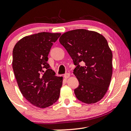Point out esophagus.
Masks as SVG:
<instances>
[{
	"label": "esophagus",
	"instance_id": "1",
	"mask_svg": "<svg viewBox=\"0 0 131 131\" xmlns=\"http://www.w3.org/2000/svg\"><path fill=\"white\" fill-rule=\"evenodd\" d=\"M70 76V73H66V74H64V78H65V79H68Z\"/></svg>",
	"mask_w": 131,
	"mask_h": 131
}]
</instances>
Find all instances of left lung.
<instances>
[{"instance_id":"8db88e82","label":"left lung","mask_w":131,"mask_h":131,"mask_svg":"<svg viewBox=\"0 0 131 131\" xmlns=\"http://www.w3.org/2000/svg\"><path fill=\"white\" fill-rule=\"evenodd\" d=\"M59 41L76 66L73 71L79 84L74 89L76 98L88 104L100 101L112 76L113 54L107 40L98 32L79 29L64 32Z\"/></svg>"}]
</instances>
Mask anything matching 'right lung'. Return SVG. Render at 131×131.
Returning <instances> with one entry per match:
<instances>
[{
	"mask_svg": "<svg viewBox=\"0 0 131 131\" xmlns=\"http://www.w3.org/2000/svg\"><path fill=\"white\" fill-rule=\"evenodd\" d=\"M60 35L39 32L24 37L13 48L12 67L19 90L28 102L40 108L52 105L60 97L63 78L55 76L47 61Z\"/></svg>",
	"mask_w": 131,
	"mask_h": 131,
	"instance_id": "right-lung-1",
	"label": "right lung"
}]
</instances>
